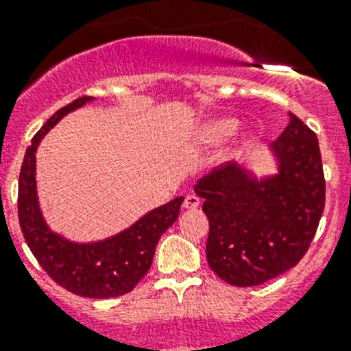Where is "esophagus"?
Segmentation results:
<instances>
[{
    "label": "esophagus",
    "mask_w": 351,
    "mask_h": 351,
    "mask_svg": "<svg viewBox=\"0 0 351 351\" xmlns=\"http://www.w3.org/2000/svg\"><path fill=\"white\" fill-rule=\"evenodd\" d=\"M200 205V198L195 195H186L183 200V208H197Z\"/></svg>",
    "instance_id": "esophagus-1"
}]
</instances>
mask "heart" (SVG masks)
<instances>
[{
    "instance_id": "heart-1",
    "label": "heart",
    "mask_w": 351,
    "mask_h": 351,
    "mask_svg": "<svg viewBox=\"0 0 351 351\" xmlns=\"http://www.w3.org/2000/svg\"><path fill=\"white\" fill-rule=\"evenodd\" d=\"M238 129V122L234 119H214L197 130V143L205 147L217 146L228 141Z\"/></svg>"
}]
</instances>
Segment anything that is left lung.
<instances>
[{"label":"left lung","mask_w":351,"mask_h":351,"mask_svg":"<svg viewBox=\"0 0 351 351\" xmlns=\"http://www.w3.org/2000/svg\"><path fill=\"white\" fill-rule=\"evenodd\" d=\"M278 173L256 180L226 165L198 180L208 219L207 261L236 287L265 284L295 267L319 226L326 198L317 137L299 117L271 144Z\"/></svg>","instance_id":"left-lung-1"}]
</instances>
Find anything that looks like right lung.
I'll list each match as a JSON object with an SVG mask.
<instances>
[{
    "label": "right lung",
    "instance_id": "right-lung-1",
    "mask_svg": "<svg viewBox=\"0 0 351 351\" xmlns=\"http://www.w3.org/2000/svg\"><path fill=\"white\" fill-rule=\"evenodd\" d=\"M91 100V97H81L58 110L34 136L20 169L19 221L28 247L56 284L81 297L110 299L130 292L143 280L153 263L159 238L178 219L183 197L154 208L129 229L105 241L71 243L47 228L37 200L35 151L42 137L66 113Z\"/></svg>",
    "mask_w": 351,
    "mask_h": 351
}]
</instances>
